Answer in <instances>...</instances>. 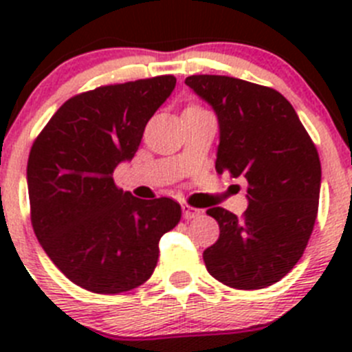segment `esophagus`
I'll return each mask as SVG.
<instances>
[{"instance_id": "esophagus-1", "label": "esophagus", "mask_w": 352, "mask_h": 352, "mask_svg": "<svg viewBox=\"0 0 352 352\" xmlns=\"http://www.w3.org/2000/svg\"><path fill=\"white\" fill-rule=\"evenodd\" d=\"M182 211H183V219H186V220L195 219V217H199V214H201V210L188 206V204H183Z\"/></svg>"}]
</instances>
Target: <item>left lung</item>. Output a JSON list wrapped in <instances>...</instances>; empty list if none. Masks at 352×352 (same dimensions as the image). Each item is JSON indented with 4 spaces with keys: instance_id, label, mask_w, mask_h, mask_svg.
Here are the masks:
<instances>
[{
    "instance_id": "1",
    "label": "left lung",
    "mask_w": 352,
    "mask_h": 352,
    "mask_svg": "<svg viewBox=\"0 0 352 352\" xmlns=\"http://www.w3.org/2000/svg\"><path fill=\"white\" fill-rule=\"evenodd\" d=\"M185 84L219 120L214 167L248 182L243 219L214 206L220 227L203 252L211 276L234 289H263L287 275L312 234L321 162L285 96L226 76H190Z\"/></svg>"
}]
</instances>
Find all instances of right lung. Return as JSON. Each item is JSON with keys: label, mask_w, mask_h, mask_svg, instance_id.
I'll return each mask as SVG.
<instances>
[{"label": "right lung", "mask_w": 352, "mask_h": 352, "mask_svg": "<svg viewBox=\"0 0 352 352\" xmlns=\"http://www.w3.org/2000/svg\"><path fill=\"white\" fill-rule=\"evenodd\" d=\"M174 86L173 76H160L80 93L33 142V231L61 273L86 291L118 294L144 284L157 266L158 241L182 219L173 199H138L113 179Z\"/></svg>", "instance_id": "obj_1"}]
</instances>
